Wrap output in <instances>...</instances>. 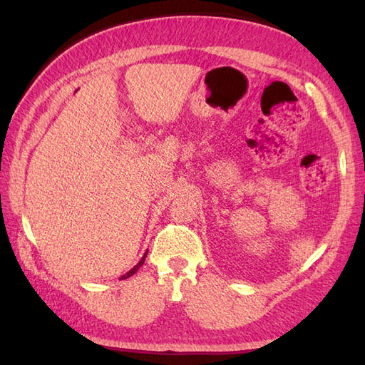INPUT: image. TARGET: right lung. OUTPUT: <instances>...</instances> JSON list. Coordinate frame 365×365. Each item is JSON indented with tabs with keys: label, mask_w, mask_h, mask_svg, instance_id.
<instances>
[{
	"label": "right lung",
	"mask_w": 365,
	"mask_h": 365,
	"mask_svg": "<svg viewBox=\"0 0 365 365\" xmlns=\"http://www.w3.org/2000/svg\"><path fill=\"white\" fill-rule=\"evenodd\" d=\"M146 256H148V251L145 252V256H143V257H141V260H140V262H138V263L135 264V267H134V268H132V269H130L129 272H126L125 275H121V279H123V280H125V279L130 277V275H134V274H135V272H137V271L140 269V267H143V263H145V260H146Z\"/></svg>",
	"instance_id": "obj_1"
}]
</instances>
